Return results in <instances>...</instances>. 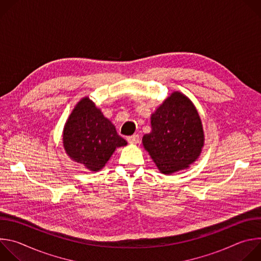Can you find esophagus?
<instances>
[{
  "label": "esophagus",
  "instance_id": "obj_1",
  "mask_svg": "<svg viewBox=\"0 0 261 261\" xmlns=\"http://www.w3.org/2000/svg\"><path fill=\"white\" fill-rule=\"evenodd\" d=\"M127 140H128V142L129 143H131V144H137V143H139V135L138 134H134V135H132V136H129L128 138H127Z\"/></svg>",
  "mask_w": 261,
  "mask_h": 261
}]
</instances>
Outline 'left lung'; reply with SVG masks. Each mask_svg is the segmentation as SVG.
I'll use <instances>...</instances> for the list:
<instances>
[{"label":"left lung","instance_id":"left-lung-1","mask_svg":"<svg viewBox=\"0 0 261 261\" xmlns=\"http://www.w3.org/2000/svg\"><path fill=\"white\" fill-rule=\"evenodd\" d=\"M152 131L142 145L159 171L171 174L188 168L200 156L204 132L193 102L175 91L151 115Z\"/></svg>","mask_w":261,"mask_h":261}]
</instances>
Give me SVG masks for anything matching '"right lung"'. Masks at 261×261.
I'll return each mask as SVG.
<instances>
[{"instance_id": "obj_1", "label": "right lung", "mask_w": 261, "mask_h": 261, "mask_svg": "<svg viewBox=\"0 0 261 261\" xmlns=\"http://www.w3.org/2000/svg\"><path fill=\"white\" fill-rule=\"evenodd\" d=\"M125 145L127 141L89 97L81 99L65 123L63 146L66 154L90 171L101 170L116 148Z\"/></svg>"}]
</instances>
